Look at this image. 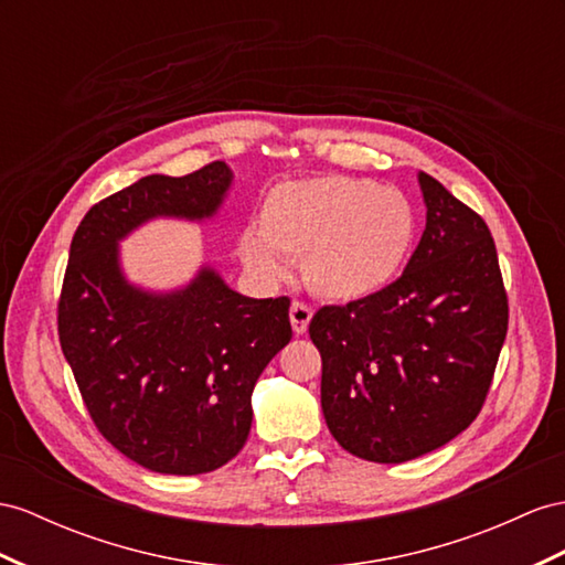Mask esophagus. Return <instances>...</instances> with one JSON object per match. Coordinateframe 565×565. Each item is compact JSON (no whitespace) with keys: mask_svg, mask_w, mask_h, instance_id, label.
Here are the masks:
<instances>
[{"mask_svg":"<svg viewBox=\"0 0 565 565\" xmlns=\"http://www.w3.org/2000/svg\"><path fill=\"white\" fill-rule=\"evenodd\" d=\"M288 317H291V327H294L296 334H306L308 324L312 320V308L306 306V302L296 300L291 306V312H288Z\"/></svg>","mask_w":565,"mask_h":565,"instance_id":"obj_1","label":"esophagus"}]
</instances>
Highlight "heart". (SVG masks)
<instances>
[{
  "mask_svg": "<svg viewBox=\"0 0 565 565\" xmlns=\"http://www.w3.org/2000/svg\"><path fill=\"white\" fill-rule=\"evenodd\" d=\"M415 238L408 198L370 179L320 177L286 181L259 207V234L245 231L241 259L263 279H281L284 259L300 257L308 288L331 302L384 291Z\"/></svg>",
  "mask_w": 565,
  "mask_h": 565,
  "instance_id": "b5f03b06",
  "label": "heart"
}]
</instances>
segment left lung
I'll return each mask as SVG.
<instances>
[{"label":"left lung","mask_w":565,"mask_h":565,"mask_svg":"<svg viewBox=\"0 0 565 565\" xmlns=\"http://www.w3.org/2000/svg\"><path fill=\"white\" fill-rule=\"evenodd\" d=\"M423 238L401 277L310 322L322 413L345 451L406 462L451 441L482 411L509 329V298L484 220L429 173Z\"/></svg>","instance_id":"8db88e82"}]
</instances>
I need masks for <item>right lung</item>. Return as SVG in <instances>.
<instances>
[{
	"label": "right lung",
	"instance_id": "1",
	"mask_svg": "<svg viewBox=\"0 0 565 565\" xmlns=\"http://www.w3.org/2000/svg\"><path fill=\"white\" fill-rule=\"evenodd\" d=\"M231 181L224 162L152 173L99 200L71 241L56 315L64 358L99 434L152 472L202 475L234 458L255 382L291 341V300L241 296L212 267L167 294L124 277L119 241L157 216L210 220Z\"/></svg>",
	"mask_w": 565,
	"mask_h": 565
}]
</instances>
